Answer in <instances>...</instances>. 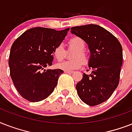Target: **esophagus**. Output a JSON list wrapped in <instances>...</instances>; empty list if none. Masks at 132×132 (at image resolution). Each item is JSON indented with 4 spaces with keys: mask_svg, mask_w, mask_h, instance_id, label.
I'll list each match as a JSON object with an SVG mask.
<instances>
[{
    "mask_svg": "<svg viewBox=\"0 0 132 132\" xmlns=\"http://www.w3.org/2000/svg\"><path fill=\"white\" fill-rule=\"evenodd\" d=\"M64 72L65 73H68V74H72L73 73V71H68V70H64Z\"/></svg>",
    "mask_w": 132,
    "mask_h": 132,
    "instance_id": "obj_1",
    "label": "esophagus"
}]
</instances>
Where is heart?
Listing matches in <instances>:
<instances>
[{
	"instance_id": "b5f03b06",
	"label": "heart",
	"mask_w": 132,
	"mask_h": 132,
	"mask_svg": "<svg viewBox=\"0 0 132 132\" xmlns=\"http://www.w3.org/2000/svg\"><path fill=\"white\" fill-rule=\"evenodd\" d=\"M69 44L76 49L73 58L75 60L71 61H63L57 64V67L59 69L63 70L72 71L80 68L83 66V60L84 62H86L88 60L86 53L84 51L85 48V42L83 39L79 37H74L69 40ZM54 57L58 61L62 60L64 55V48L63 44H58L54 49ZM81 59L82 60H81Z\"/></svg>"
}]
</instances>
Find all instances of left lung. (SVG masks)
Wrapping results in <instances>:
<instances>
[{"label": "left lung", "instance_id": "left-lung-1", "mask_svg": "<svg viewBox=\"0 0 132 132\" xmlns=\"http://www.w3.org/2000/svg\"><path fill=\"white\" fill-rule=\"evenodd\" d=\"M70 30L84 40L90 52L88 66L92 72L83 74L76 86L77 94L88 105L101 104L110 97L119 85L123 64L121 43L110 32L97 24L74 27Z\"/></svg>", "mask_w": 132, "mask_h": 132}]
</instances>
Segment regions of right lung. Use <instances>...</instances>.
Returning <instances> with one entry per match:
<instances>
[{"label": "right lung", "instance_id": "1", "mask_svg": "<svg viewBox=\"0 0 132 132\" xmlns=\"http://www.w3.org/2000/svg\"><path fill=\"white\" fill-rule=\"evenodd\" d=\"M69 30L31 28L13 43L9 60L10 76L24 98L38 102L53 92L64 71L45 68L52 65L54 49L65 39Z\"/></svg>", "mask_w": 132, "mask_h": 132}]
</instances>
